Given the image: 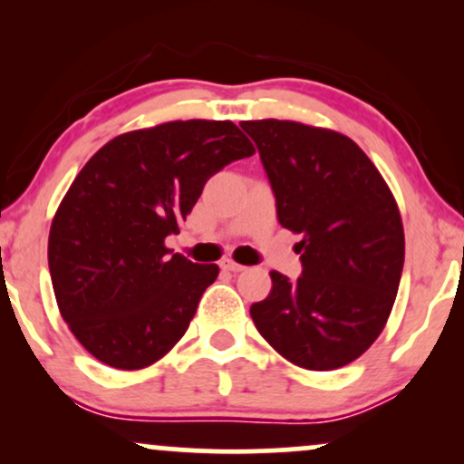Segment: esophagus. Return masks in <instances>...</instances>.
I'll use <instances>...</instances> for the list:
<instances>
[{"instance_id": "obj_1", "label": "esophagus", "mask_w": 464, "mask_h": 464, "mask_svg": "<svg viewBox=\"0 0 464 464\" xmlns=\"http://www.w3.org/2000/svg\"><path fill=\"white\" fill-rule=\"evenodd\" d=\"M222 268L228 270V273H242L244 266H242V264L231 262V259H225V262H222Z\"/></svg>"}]
</instances>
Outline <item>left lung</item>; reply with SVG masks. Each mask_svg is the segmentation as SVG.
Returning a JSON list of instances; mask_svg holds the SVG:
<instances>
[{"instance_id":"1","label":"left lung","mask_w":464,"mask_h":464,"mask_svg":"<svg viewBox=\"0 0 464 464\" xmlns=\"http://www.w3.org/2000/svg\"><path fill=\"white\" fill-rule=\"evenodd\" d=\"M239 126L257 146L281 227L303 236L301 276L273 270L250 318L292 364L340 369L375 343L395 303L406 250L397 202L340 132L279 120Z\"/></svg>"}]
</instances>
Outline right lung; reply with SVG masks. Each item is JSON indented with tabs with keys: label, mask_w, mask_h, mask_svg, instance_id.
I'll list each match as a JSON object with an SVG mask.
<instances>
[{
	"label": "right lung",
	"mask_w": 464,
	"mask_h": 464,
	"mask_svg": "<svg viewBox=\"0 0 464 464\" xmlns=\"http://www.w3.org/2000/svg\"><path fill=\"white\" fill-rule=\"evenodd\" d=\"M253 143L233 121H168L115 137L89 159L58 207L47 242L63 318L93 358L137 371L188 332L216 264H194L165 237Z\"/></svg>",
	"instance_id": "1"
}]
</instances>
